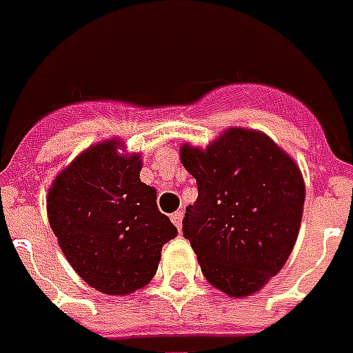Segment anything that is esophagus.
Returning <instances> with one entry per match:
<instances>
[{"label":"esophagus","mask_w":353,"mask_h":353,"mask_svg":"<svg viewBox=\"0 0 353 353\" xmlns=\"http://www.w3.org/2000/svg\"><path fill=\"white\" fill-rule=\"evenodd\" d=\"M182 216H184V214H182V210H176L174 214H171V221H173L174 227H176L179 230L182 229Z\"/></svg>","instance_id":"1"}]
</instances>
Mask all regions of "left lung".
<instances>
[{
  "mask_svg": "<svg viewBox=\"0 0 353 353\" xmlns=\"http://www.w3.org/2000/svg\"><path fill=\"white\" fill-rule=\"evenodd\" d=\"M197 180L182 221L203 275L232 298L261 290L285 266L299 232L305 184L298 165L261 132L230 128L206 150L180 148Z\"/></svg>",
  "mask_w": 353,
  "mask_h": 353,
  "instance_id": "8db88e82",
  "label": "left lung"
}]
</instances>
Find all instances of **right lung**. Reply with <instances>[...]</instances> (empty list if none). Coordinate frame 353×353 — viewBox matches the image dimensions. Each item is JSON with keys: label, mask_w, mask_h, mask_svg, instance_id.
I'll return each mask as SVG.
<instances>
[{"label": "right lung", "mask_w": 353, "mask_h": 353, "mask_svg": "<svg viewBox=\"0 0 353 353\" xmlns=\"http://www.w3.org/2000/svg\"><path fill=\"white\" fill-rule=\"evenodd\" d=\"M117 147L104 141L87 148L48 192V219L66 261L110 296L150 283L163 243L176 236L158 210L156 190L139 180V154L121 156Z\"/></svg>", "instance_id": "1"}]
</instances>
